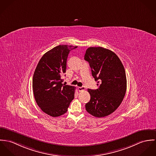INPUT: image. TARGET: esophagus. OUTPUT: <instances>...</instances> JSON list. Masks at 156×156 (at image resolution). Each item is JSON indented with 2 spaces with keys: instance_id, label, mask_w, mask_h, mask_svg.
<instances>
[{
  "instance_id": "34e87169",
  "label": "esophagus",
  "mask_w": 156,
  "mask_h": 156,
  "mask_svg": "<svg viewBox=\"0 0 156 156\" xmlns=\"http://www.w3.org/2000/svg\"><path fill=\"white\" fill-rule=\"evenodd\" d=\"M78 91H83L85 90L86 88H85V87L84 86L79 87L78 88Z\"/></svg>"
}]
</instances>
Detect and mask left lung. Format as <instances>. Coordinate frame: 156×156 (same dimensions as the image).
I'll return each instance as SVG.
<instances>
[{"instance_id": "obj_1", "label": "left lung", "mask_w": 156, "mask_h": 156, "mask_svg": "<svg viewBox=\"0 0 156 156\" xmlns=\"http://www.w3.org/2000/svg\"><path fill=\"white\" fill-rule=\"evenodd\" d=\"M84 59L89 63L92 76L98 88L88 89L90 100L86 111L101 118L114 112L120 105L126 94L127 80L124 68L119 57L103 47H90Z\"/></svg>"}]
</instances>
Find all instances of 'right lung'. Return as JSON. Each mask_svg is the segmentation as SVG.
Masks as SVG:
<instances>
[{"instance_id":"1","label":"right lung","mask_w":156,"mask_h":156,"mask_svg":"<svg viewBox=\"0 0 156 156\" xmlns=\"http://www.w3.org/2000/svg\"><path fill=\"white\" fill-rule=\"evenodd\" d=\"M77 47L60 45L45 53L34 74L32 87L36 104L47 114L56 117L68 111L75 87L62 84L70 51Z\"/></svg>"}]
</instances>
